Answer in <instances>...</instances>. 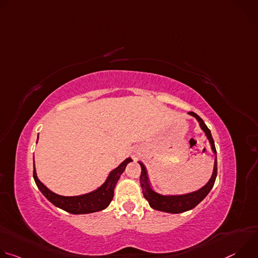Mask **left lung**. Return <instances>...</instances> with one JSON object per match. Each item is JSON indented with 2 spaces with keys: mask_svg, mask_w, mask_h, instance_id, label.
Returning a JSON list of instances; mask_svg holds the SVG:
<instances>
[{
  "mask_svg": "<svg viewBox=\"0 0 258 258\" xmlns=\"http://www.w3.org/2000/svg\"><path fill=\"white\" fill-rule=\"evenodd\" d=\"M188 114L193 116L194 118H196V120L198 121L201 130L204 132V134L210 144L211 151L214 154L215 158H214V165H213V171H212L211 177L202 188H200L194 192H190L187 194H179V195L160 194L153 190L150 179H149L148 171H147V168L144 165V163L141 161H138L142 168L140 182H141V187L143 190V195H144L145 199L149 202L150 207H152L155 210H159V211H163V212H167V213H181V212L191 210L194 207H196L208 195V193L211 191V189L214 185V181H215L216 174H217V161H216V150H215L214 141L212 139L209 128L206 126V124L204 123L202 118L199 117L194 112H189Z\"/></svg>",
  "mask_w": 258,
  "mask_h": 258,
  "instance_id": "1",
  "label": "left lung"
}]
</instances>
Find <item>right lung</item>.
I'll use <instances>...</instances> for the list:
<instances>
[{"label": "right lung", "instance_id": "right-lung-1", "mask_svg": "<svg viewBox=\"0 0 258 258\" xmlns=\"http://www.w3.org/2000/svg\"><path fill=\"white\" fill-rule=\"evenodd\" d=\"M38 140H39V136H38ZM36 143H38V141H36ZM132 161L133 159L131 157L126 158L116 168H114L113 170L109 172L105 181L100 187H98L97 189L89 193L78 195V196H62L48 189L39 179L38 174H36L34 161H33V178L39 190L56 207L61 208L72 214L93 213V212L101 211L109 206L110 202H111L113 199L114 189L121 173L124 171L126 165Z\"/></svg>", "mask_w": 258, "mask_h": 258}]
</instances>
